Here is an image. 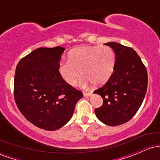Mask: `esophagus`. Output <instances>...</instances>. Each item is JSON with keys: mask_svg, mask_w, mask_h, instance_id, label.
Instances as JSON below:
<instances>
[{"mask_svg": "<svg viewBox=\"0 0 160 160\" xmlns=\"http://www.w3.org/2000/svg\"><path fill=\"white\" fill-rule=\"evenodd\" d=\"M92 95L91 92H83V96L84 97H89Z\"/></svg>", "mask_w": 160, "mask_h": 160, "instance_id": "1", "label": "esophagus"}]
</instances>
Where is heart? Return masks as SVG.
Segmentation results:
<instances>
[{"label": "heart", "instance_id": "1", "mask_svg": "<svg viewBox=\"0 0 160 160\" xmlns=\"http://www.w3.org/2000/svg\"><path fill=\"white\" fill-rule=\"evenodd\" d=\"M115 64L113 49L108 46L82 47L71 50L68 60L58 66V72L64 81L74 86L83 77V83L92 82L95 86L103 85L111 78Z\"/></svg>", "mask_w": 160, "mask_h": 160}]
</instances>
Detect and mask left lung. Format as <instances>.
<instances>
[{
    "mask_svg": "<svg viewBox=\"0 0 160 160\" xmlns=\"http://www.w3.org/2000/svg\"><path fill=\"white\" fill-rule=\"evenodd\" d=\"M105 45L113 49L116 60L111 78L94 91L103 98V104L95 113L101 122L116 126L131 120L141 107L148 88V72L131 47L116 42Z\"/></svg>",
    "mask_w": 160,
    "mask_h": 160,
    "instance_id": "1",
    "label": "left lung"
}]
</instances>
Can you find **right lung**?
<instances>
[{
    "label": "right lung",
    "mask_w": 160,
    "mask_h": 160,
    "mask_svg": "<svg viewBox=\"0 0 160 160\" xmlns=\"http://www.w3.org/2000/svg\"><path fill=\"white\" fill-rule=\"evenodd\" d=\"M65 49L40 47L22 58L16 68V105L29 122L48 131L65 126L82 97V92L66 83L58 72Z\"/></svg>",
    "instance_id": "obj_1"
}]
</instances>
